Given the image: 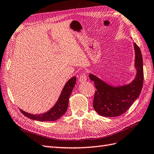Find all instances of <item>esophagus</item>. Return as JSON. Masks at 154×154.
<instances>
[{
  "instance_id": "esophagus-1",
  "label": "esophagus",
  "mask_w": 154,
  "mask_h": 154,
  "mask_svg": "<svg viewBox=\"0 0 154 154\" xmlns=\"http://www.w3.org/2000/svg\"><path fill=\"white\" fill-rule=\"evenodd\" d=\"M86 80H87V77L85 76V74L83 73L79 78V82L80 83H84L86 82Z\"/></svg>"
}]
</instances>
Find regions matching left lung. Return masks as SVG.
<instances>
[{
  "instance_id": "left-lung-1",
  "label": "left lung",
  "mask_w": 154,
  "mask_h": 154,
  "mask_svg": "<svg viewBox=\"0 0 154 154\" xmlns=\"http://www.w3.org/2000/svg\"><path fill=\"white\" fill-rule=\"evenodd\" d=\"M134 49L137 74L130 84L119 86L111 85L94 74H89V78L94 82L97 89L93 99V108L98 114L104 117L121 116L129 109L139 96L143 85V62L140 50L136 43H134Z\"/></svg>"
}]
</instances>
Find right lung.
<instances>
[{"label":"right lung","instance_id":"obj_1","mask_svg":"<svg viewBox=\"0 0 154 154\" xmlns=\"http://www.w3.org/2000/svg\"><path fill=\"white\" fill-rule=\"evenodd\" d=\"M76 82V78L73 77L66 82L63 88L61 95L55 103V105L51 109L41 114H32L27 113L20 109L22 114L26 117L31 119L32 120L39 122H52L59 119L63 115L65 114L69 105V97L72 93V89Z\"/></svg>","mask_w":154,"mask_h":154}]
</instances>
